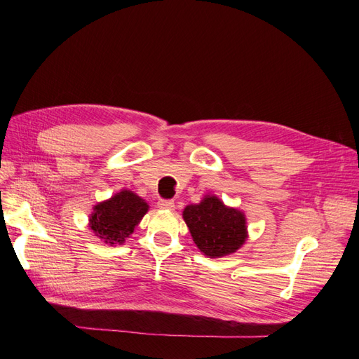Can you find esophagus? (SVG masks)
<instances>
[{"label": "esophagus", "mask_w": 359, "mask_h": 359, "mask_svg": "<svg viewBox=\"0 0 359 359\" xmlns=\"http://www.w3.org/2000/svg\"><path fill=\"white\" fill-rule=\"evenodd\" d=\"M157 206L160 210H173L175 208V203H173V201H166V199H160L157 202Z\"/></svg>", "instance_id": "1"}]
</instances>
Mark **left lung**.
<instances>
[{"label": "left lung", "instance_id": "left-lung-1", "mask_svg": "<svg viewBox=\"0 0 359 359\" xmlns=\"http://www.w3.org/2000/svg\"><path fill=\"white\" fill-rule=\"evenodd\" d=\"M182 219L194 244L208 257L232 255L247 240L244 212L226 206L214 194H206L198 205H187Z\"/></svg>", "mask_w": 359, "mask_h": 359}]
</instances>
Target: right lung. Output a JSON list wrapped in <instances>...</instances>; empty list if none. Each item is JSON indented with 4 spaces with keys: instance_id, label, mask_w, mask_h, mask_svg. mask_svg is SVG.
Instances as JSON below:
<instances>
[{
    "instance_id": "obj_1",
    "label": "right lung",
    "mask_w": 359,
    "mask_h": 359,
    "mask_svg": "<svg viewBox=\"0 0 359 359\" xmlns=\"http://www.w3.org/2000/svg\"><path fill=\"white\" fill-rule=\"evenodd\" d=\"M148 203L130 190L97 203L90 215V229L106 244H123L148 212Z\"/></svg>"
}]
</instances>
